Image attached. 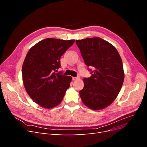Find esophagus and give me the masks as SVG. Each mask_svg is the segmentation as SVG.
<instances>
[{
	"instance_id": "esophagus-1",
	"label": "esophagus",
	"mask_w": 147,
	"mask_h": 147,
	"mask_svg": "<svg viewBox=\"0 0 147 147\" xmlns=\"http://www.w3.org/2000/svg\"><path fill=\"white\" fill-rule=\"evenodd\" d=\"M78 78H79V77H72L73 80H77Z\"/></svg>"
}]
</instances>
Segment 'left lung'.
Masks as SVG:
<instances>
[{"mask_svg":"<svg viewBox=\"0 0 147 147\" xmlns=\"http://www.w3.org/2000/svg\"><path fill=\"white\" fill-rule=\"evenodd\" d=\"M76 43L91 74L83 79L84 88L80 91L82 100L91 109H104L117 98L123 85L121 57L112 44L99 37L77 40Z\"/></svg>","mask_w":147,"mask_h":147,"instance_id":"left-lung-1","label":"left lung"}]
</instances>
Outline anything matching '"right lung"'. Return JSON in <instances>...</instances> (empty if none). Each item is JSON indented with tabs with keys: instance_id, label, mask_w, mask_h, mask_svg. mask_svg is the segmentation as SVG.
<instances>
[{
	"instance_id": "right-lung-1",
	"label": "right lung",
	"mask_w": 147,
	"mask_h": 147,
	"mask_svg": "<svg viewBox=\"0 0 147 147\" xmlns=\"http://www.w3.org/2000/svg\"><path fill=\"white\" fill-rule=\"evenodd\" d=\"M75 40L47 38L35 44L26 55L22 67L24 86L35 102L47 109L59 105L72 77L57 72L61 56Z\"/></svg>"
}]
</instances>
